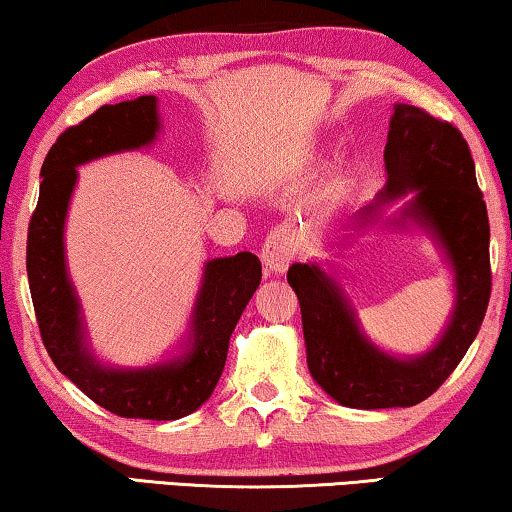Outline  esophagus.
Segmentation results:
<instances>
[{"label":"esophagus","instance_id":"1","mask_svg":"<svg viewBox=\"0 0 512 512\" xmlns=\"http://www.w3.org/2000/svg\"><path fill=\"white\" fill-rule=\"evenodd\" d=\"M259 257H262V264L266 271L280 276V273H285L287 266H290L294 250L290 243L280 239V236H269V239L264 241L262 250H259Z\"/></svg>","mask_w":512,"mask_h":512}]
</instances>
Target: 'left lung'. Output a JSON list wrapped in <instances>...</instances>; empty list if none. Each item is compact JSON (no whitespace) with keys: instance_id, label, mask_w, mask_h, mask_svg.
Masks as SVG:
<instances>
[{"instance_id":"left-lung-1","label":"left lung","mask_w":512,"mask_h":512,"mask_svg":"<svg viewBox=\"0 0 512 512\" xmlns=\"http://www.w3.org/2000/svg\"><path fill=\"white\" fill-rule=\"evenodd\" d=\"M385 169V187L355 222L369 225L387 201L415 192L397 225L413 220L427 229L455 271V308L434 348L417 357L376 348L320 264L297 262L287 271L301 306L308 371L341 406L364 410L406 408L431 397L478 336L492 292L487 206L462 132L417 106L394 104Z\"/></svg>"}]
</instances>
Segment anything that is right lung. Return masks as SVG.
<instances>
[{
  "label": "right lung",
  "mask_w": 512,
  "mask_h": 512,
  "mask_svg": "<svg viewBox=\"0 0 512 512\" xmlns=\"http://www.w3.org/2000/svg\"><path fill=\"white\" fill-rule=\"evenodd\" d=\"M157 132L155 95L106 104L64 129L43 160L37 211L27 229V278L50 359L92 401L134 420H178L211 397L225 369L229 336L262 280V264L253 253L215 257L204 266L185 355L143 369H113L92 355L64 259V220L76 187V167L146 148Z\"/></svg>",
  "instance_id": "1"
}]
</instances>
